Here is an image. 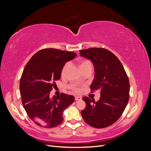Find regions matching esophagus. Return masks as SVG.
Wrapping results in <instances>:
<instances>
[{"label": "esophagus", "mask_w": 151, "mask_h": 151, "mask_svg": "<svg viewBox=\"0 0 151 151\" xmlns=\"http://www.w3.org/2000/svg\"><path fill=\"white\" fill-rule=\"evenodd\" d=\"M75 99L76 101H80V100L82 99V98L81 96H76Z\"/></svg>", "instance_id": "1"}]
</instances>
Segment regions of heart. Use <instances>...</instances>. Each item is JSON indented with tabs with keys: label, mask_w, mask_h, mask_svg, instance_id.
Instances as JSON below:
<instances>
[{
	"label": "heart",
	"mask_w": 151,
	"mask_h": 151,
	"mask_svg": "<svg viewBox=\"0 0 151 151\" xmlns=\"http://www.w3.org/2000/svg\"><path fill=\"white\" fill-rule=\"evenodd\" d=\"M70 63H67L66 64L64 65V67H63L62 70V76H65L67 72L68 71V68H70ZM79 67L81 69V71L84 70L85 68H88V67H91L92 68V63H91L90 61L87 60H83L79 62Z\"/></svg>",
	"instance_id": "obj_1"
}]
</instances>
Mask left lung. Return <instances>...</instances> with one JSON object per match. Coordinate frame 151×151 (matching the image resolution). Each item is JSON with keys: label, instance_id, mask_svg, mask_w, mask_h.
Instances as JSON below:
<instances>
[{"label": "left lung", "instance_id": "1", "mask_svg": "<svg viewBox=\"0 0 151 151\" xmlns=\"http://www.w3.org/2000/svg\"><path fill=\"white\" fill-rule=\"evenodd\" d=\"M80 53L82 57L93 63L94 76L90 88L100 93L97 102L88 97L83 98L86 106L81 115L91 127H107L118 120L127 106L130 92L129 78L120 61L109 50L92 48L80 50Z\"/></svg>", "mask_w": 151, "mask_h": 151}]
</instances>
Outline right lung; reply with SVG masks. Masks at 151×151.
Returning a JSON list of instances; mask_svg holds the SVG:
<instances>
[{
	"mask_svg": "<svg viewBox=\"0 0 151 151\" xmlns=\"http://www.w3.org/2000/svg\"><path fill=\"white\" fill-rule=\"evenodd\" d=\"M76 53L58 49L40 50L25 66L20 80L22 103L28 115L36 124L55 127L62 122L63 110L74 103L72 95L62 93L50 97V91L60 79L63 67Z\"/></svg>",
	"mask_w": 151,
	"mask_h": 151,
	"instance_id": "right-lung-1",
	"label": "right lung"
}]
</instances>
